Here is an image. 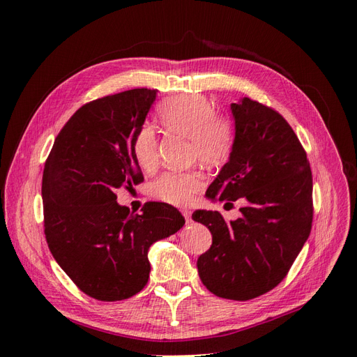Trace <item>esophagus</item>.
Masks as SVG:
<instances>
[{
	"label": "esophagus",
	"mask_w": 357,
	"mask_h": 357,
	"mask_svg": "<svg viewBox=\"0 0 357 357\" xmlns=\"http://www.w3.org/2000/svg\"><path fill=\"white\" fill-rule=\"evenodd\" d=\"M181 214L185 215V219H186V222H188V223H190V222H192V213H190L189 210H183V211H181Z\"/></svg>",
	"instance_id": "1"
}]
</instances>
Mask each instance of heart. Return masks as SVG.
I'll return each mask as SVG.
<instances>
[{"mask_svg":"<svg viewBox=\"0 0 357 357\" xmlns=\"http://www.w3.org/2000/svg\"><path fill=\"white\" fill-rule=\"evenodd\" d=\"M159 122L171 132L190 139L192 155L202 164L215 165L229 156L234 126L228 117L214 113V105L201 95H181L162 102ZM132 153L139 168H156L158 137L150 125H143L132 139ZM204 185L199 171H167L155 181L156 197L172 205H189Z\"/></svg>","mask_w":357,"mask_h":357,"instance_id":"obj_1","label":"heart"}]
</instances>
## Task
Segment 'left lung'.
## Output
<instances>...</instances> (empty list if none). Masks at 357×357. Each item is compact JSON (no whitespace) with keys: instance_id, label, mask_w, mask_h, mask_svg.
<instances>
[{"instance_id":"1","label":"left lung","mask_w":357,"mask_h":357,"mask_svg":"<svg viewBox=\"0 0 357 357\" xmlns=\"http://www.w3.org/2000/svg\"><path fill=\"white\" fill-rule=\"evenodd\" d=\"M235 137L229 160L205 197L232 204L243 198L236 220L197 210L213 244L198 257V274L211 294L248 301L274 289L287 275L308 240L312 222V177L304 147L284 117L241 98L231 104Z\"/></svg>"}]
</instances>
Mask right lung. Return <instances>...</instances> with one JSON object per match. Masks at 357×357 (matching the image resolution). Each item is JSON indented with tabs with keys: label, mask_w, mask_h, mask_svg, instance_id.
I'll return each instance as SVG.
<instances>
[{
	"label": "right lung",
	"mask_w": 357,
	"mask_h": 357,
	"mask_svg": "<svg viewBox=\"0 0 357 357\" xmlns=\"http://www.w3.org/2000/svg\"><path fill=\"white\" fill-rule=\"evenodd\" d=\"M156 92L131 89L80 107L56 135L43 171L50 252L75 286L98 301L138 294L150 274V245L185 225L169 204L146 202L142 214H132L116 201V189L144 180L132 139Z\"/></svg>",
	"instance_id": "right-lung-1"
}]
</instances>
